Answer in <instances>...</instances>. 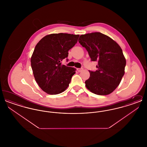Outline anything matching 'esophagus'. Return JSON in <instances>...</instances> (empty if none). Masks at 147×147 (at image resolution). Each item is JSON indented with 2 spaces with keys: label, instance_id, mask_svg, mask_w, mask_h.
Wrapping results in <instances>:
<instances>
[{
  "label": "esophagus",
  "instance_id": "obj_1",
  "mask_svg": "<svg viewBox=\"0 0 147 147\" xmlns=\"http://www.w3.org/2000/svg\"><path fill=\"white\" fill-rule=\"evenodd\" d=\"M77 70H78V72H81V71H82L83 70V68H78Z\"/></svg>",
  "mask_w": 147,
  "mask_h": 147
}]
</instances>
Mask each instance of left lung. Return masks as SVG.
Masks as SVG:
<instances>
[{
    "mask_svg": "<svg viewBox=\"0 0 147 147\" xmlns=\"http://www.w3.org/2000/svg\"><path fill=\"white\" fill-rule=\"evenodd\" d=\"M79 42L88 52L92 61H98L95 71L89 70L90 77L85 82L86 88L99 95L114 91L125 74L126 58L119 44L101 32L82 35Z\"/></svg>",
    "mask_w": 147,
    "mask_h": 147,
    "instance_id": "8db88e82",
    "label": "left lung"
}]
</instances>
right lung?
I'll return each mask as SVG.
<instances>
[{"instance_id": "right-lung-1", "label": "right lung", "mask_w": 147, "mask_h": 147, "mask_svg": "<svg viewBox=\"0 0 147 147\" xmlns=\"http://www.w3.org/2000/svg\"><path fill=\"white\" fill-rule=\"evenodd\" d=\"M79 35L52 34L37 43L31 57L36 83L48 94L62 93L68 87L76 69L62 64L68 51L78 42Z\"/></svg>"}]
</instances>
